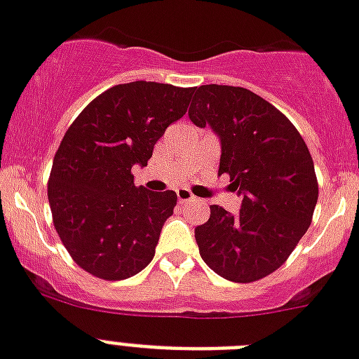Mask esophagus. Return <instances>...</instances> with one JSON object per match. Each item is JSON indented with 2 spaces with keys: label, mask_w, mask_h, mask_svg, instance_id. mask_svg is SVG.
I'll list each match as a JSON object with an SVG mask.
<instances>
[{
  "label": "esophagus",
  "mask_w": 359,
  "mask_h": 359,
  "mask_svg": "<svg viewBox=\"0 0 359 359\" xmlns=\"http://www.w3.org/2000/svg\"><path fill=\"white\" fill-rule=\"evenodd\" d=\"M177 198H179L180 203H189V201H195V197L191 195L188 188H179L177 189Z\"/></svg>",
  "instance_id": "obj_1"
}]
</instances>
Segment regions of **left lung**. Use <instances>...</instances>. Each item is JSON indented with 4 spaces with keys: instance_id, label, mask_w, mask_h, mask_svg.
Wrapping results in <instances>:
<instances>
[{
    "instance_id": "obj_1",
    "label": "left lung",
    "mask_w": 359,
    "mask_h": 359,
    "mask_svg": "<svg viewBox=\"0 0 359 359\" xmlns=\"http://www.w3.org/2000/svg\"><path fill=\"white\" fill-rule=\"evenodd\" d=\"M188 116L221 140L219 173L243 197L239 213L210 206L195 228L204 263L233 283L263 279L281 266L309 230L318 180L305 140L272 104L245 87L201 86Z\"/></svg>"
}]
</instances>
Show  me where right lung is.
I'll list each match as a JSON object with an SVG mask.
<instances>
[{
  "label": "right lung",
  "instance_id": "obj_1",
  "mask_svg": "<svg viewBox=\"0 0 359 359\" xmlns=\"http://www.w3.org/2000/svg\"><path fill=\"white\" fill-rule=\"evenodd\" d=\"M194 89L170 83H120L87 105L54 155L49 204L71 257L93 276L120 281L151 263L177 194L135 186L133 165L188 111Z\"/></svg>",
  "mask_w": 359,
  "mask_h": 359
}]
</instances>
